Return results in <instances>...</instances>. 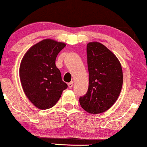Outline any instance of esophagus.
I'll return each instance as SVG.
<instances>
[{
    "instance_id": "obj_1",
    "label": "esophagus",
    "mask_w": 147,
    "mask_h": 147,
    "mask_svg": "<svg viewBox=\"0 0 147 147\" xmlns=\"http://www.w3.org/2000/svg\"><path fill=\"white\" fill-rule=\"evenodd\" d=\"M68 87L69 88H72V86H73V82H70V83H68Z\"/></svg>"
}]
</instances>
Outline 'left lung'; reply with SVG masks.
<instances>
[{
  "mask_svg": "<svg viewBox=\"0 0 147 147\" xmlns=\"http://www.w3.org/2000/svg\"><path fill=\"white\" fill-rule=\"evenodd\" d=\"M87 60L88 89L86 95L79 98V103L89 113H102L113 105L120 94L122 65L109 49L97 41L88 43Z\"/></svg>",
  "mask_w": 147,
  "mask_h": 147,
  "instance_id": "1",
  "label": "left lung"
}]
</instances>
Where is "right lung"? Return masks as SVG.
I'll use <instances>...</instances> for the list:
<instances>
[{
  "label": "right lung",
  "mask_w": 147,
  "mask_h": 147,
  "mask_svg": "<svg viewBox=\"0 0 147 147\" xmlns=\"http://www.w3.org/2000/svg\"><path fill=\"white\" fill-rule=\"evenodd\" d=\"M65 45L63 42L46 38L32 45L22 59L19 68L22 88L37 109L52 108L68 88L55 64L57 55Z\"/></svg>",
  "instance_id": "obj_1"
}]
</instances>
